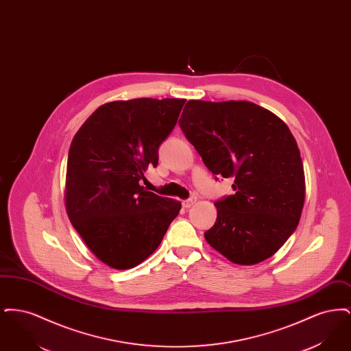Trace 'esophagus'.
Returning <instances> with one entry per match:
<instances>
[{
	"label": "esophagus",
	"mask_w": 351,
	"mask_h": 351,
	"mask_svg": "<svg viewBox=\"0 0 351 351\" xmlns=\"http://www.w3.org/2000/svg\"><path fill=\"white\" fill-rule=\"evenodd\" d=\"M196 201H197V197H196V196H192V197H189L188 200L183 201V206L184 208H191Z\"/></svg>",
	"instance_id": "34e87169"
}]
</instances>
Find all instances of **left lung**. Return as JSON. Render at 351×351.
Here are the masks:
<instances>
[{"instance_id": "1", "label": "left lung", "mask_w": 351, "mask_h": 351, "mask_svg": "<svg viewBox=\"0 0 351 351\" xmlns=\"http://www.w3.org/2000/svg\"><path fill=\"white\" fill-rule=\"evenodd\" d=\"M179 126L219 178H233L234 195L216 201L206 242L237 265H255L296 230L305 199L298 143L288 126L249 101L191 100Z\"/></svg>"}]
</instances>
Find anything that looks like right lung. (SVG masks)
I'll use <instances>...</instances> for the list:
<instances>
[{"label":"right lung","instance_id":"obj_1","mask_svg":"<svg viewBox=\"0 0 351 351\" xmlns=\"http://www.w3.org/2000/svg\"><path fill=\"white\" fill-rule=\"evenodd\" d=\"M185 100L135 99L100 106L68 152V217L92 252L116 269L138 266L182 209L139 185L172 133Z\"/></svg>","mask_w":351,"mask_h":351}]
</instances>
